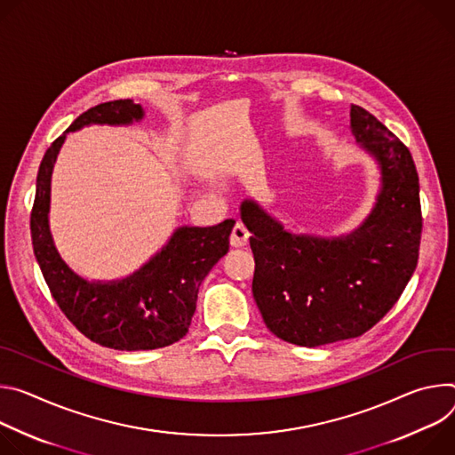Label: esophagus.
<instances>
[{"label": "esophagus", "instance_id": "obj_1", "mask_svg": "<svg viewBox=\"0 0 455 455\" xmlns=\"http://www.w3.org/2000/svg\"><path fill=\"white\" fill-rule=\"evenodd\" d=\"M249 240V231L242 226V224H236L231 231V236H229V243L233 247H243Z\"/></svg>", "mask_w": 455, "mask_h": 455}]
</instances>
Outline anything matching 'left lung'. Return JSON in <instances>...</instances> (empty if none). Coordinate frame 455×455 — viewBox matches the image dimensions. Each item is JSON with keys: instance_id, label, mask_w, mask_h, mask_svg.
I'll list each match as a JSON object with an SVG mask.
<instances>
[{"instance_id": "obj_1", "label": "left lung", "mask_w": 455, "mask_h": 455, "mask_svg": "<svg viewBox=\"0 0 455 455\" xmlns=\"http://www.w3.org/2000/svg\"><path fill=\"white\" fill-rule=\"evenodd\" d=\"M350 132L379 170L372 212L350 233H292L259 202L240 217L253 233V296L280 339L318 347L356 338L376 325L407 287L419 257V177L409 148L362 107Z\"/></svg>"}]
</instances>
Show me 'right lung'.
Listing matches in <instances>:
<instances>
[{
    "instance_id": "1",
    "label": "right lung",
    "mask_w": 455,
    "mask_h": 455,
    "mask_svg": "<svg viewBox=\"0 0 455 455\" xmlns=\"http://www.w3.org/2000/svg\"><path fill=\"white\" fill-rule=\"evenodd\" d=\"M144 119L132 99L110 100L81 114L39 164L30 215L34 255L65 316L92 341L116 350H151L186 336L202 280L228 253L235 220L180 226L142 267L119 280H86L60 255L50 233V182L67 133L90 124L128 126Z\"/></svg>"
}]
</instances>
